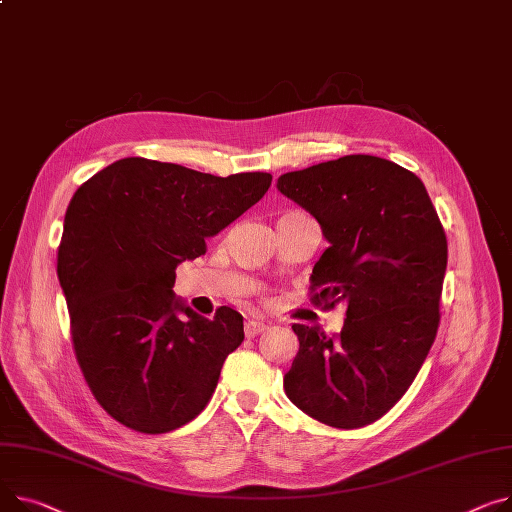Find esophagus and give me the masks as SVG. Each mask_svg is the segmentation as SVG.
<instances>
[{
	"instance_id": "34e87169",
	"label": "esophagus",
	"mask_w": 512,
	"mask_h": 512,
	"mask_svg": "<svg viewBox=\"0 0 512 512\" xmlns=\"http://www.w3.org/2000/svg\"><path fill=\"white\" fill-rule=\"evenodd\" d=\"M265 329H267V325H265L263 321L249 319V321L245 323V335H247V337H255V335H259L261 331H265Z\"/></svg>"
}]
</instances>
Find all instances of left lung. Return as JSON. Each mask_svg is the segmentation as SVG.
I'll return each instance as SVG.
<instances>
[{"mask_svg": "<svg viewBox=\"0 0 512 512\" xmlns=\"http://www.w3.org/2000/svg\"><path fill=\"white\" fill-rule=\"evenodd\" d=\"M278 191L321 224L329 247L311 274L313 302H346L337 337L294 323L288 399L333 428L385 416L414 383L436 337L447 236L424 183L368 154L294 170Z\"/></svg>", "mask_w": 512, "mask_h": 512, "instance_id": "8db88e82", "label": "left lung"}]
</instances>
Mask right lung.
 <instances>
[{
    "mask_svg": "<svg viewBox=\"0 0 512 512\" xmlns=\"http://www.w3.org/2000/svg\"><path fill=\"white\" fill-rule=\"evenodd\" d=\"M269 173L214 177L181 164L123 158L74 193L63 220L57 276L84 379L127 428L162 434L208 405L243 315L214 319L175 296V269L245 214Z\"/></svg>",
    "mask_w": 512,
    "mask_h": 512,
    "instance_id": "add662e5",
    "label": "right lung"
}]
</instances>
